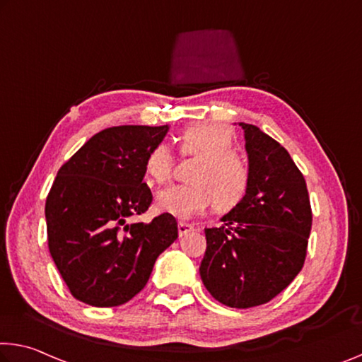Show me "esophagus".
<instances>
[{
	"mask_svg": "<svg viewBox=\"0 0 362 362\" xmlns=\"http://www.w3.org/2000/svg\"><path fill=\"white\" fill-rule=\"evenodd\" d=\"M194 230V227L192 226V223H187V222H179V235L180 237H185V235H188L190 232Z\"/></svg>",
	"mask_w": 362,
	"mask_h": 362,
	"instance_id": "esophagus-1",
	"label": "esophagus"
}]
</instances>
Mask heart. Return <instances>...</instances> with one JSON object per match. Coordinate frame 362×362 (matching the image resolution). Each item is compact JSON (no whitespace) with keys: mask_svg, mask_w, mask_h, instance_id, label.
Returning a JSON list of instances; mask_svg holds the SVG:
<instances>
[{"mask_svg":"<svg viewBox=\"0 0 362 362\" xmlns=\"http://www.w3.org/2000/svg\"><path fill=\"white\" fill-rule=\"evenodd\" d=\"M235 134L226 124L203 122L187 127L177 139L182 158L197 159L185 185L159 192L156 208L179 219L203 212L212 203L217 212H228L243 202L251 187L248 159L233 150ZM175 158L170 148L159 143L148 153L146 175L165 183L172 177Z\"/></svg>","mask_w":362,"mask_h":362,"instance_id":"1","label":"heart"}]
</instances>
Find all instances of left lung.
<instances>
[{
    "label": "left lung",
    "mask_w": 362,
    "mask_h": 362,
    "mask_svg": "<svg viewBox=\"0 0 362 362\" xmlns=\"http://www.w3.org/2000/svg\"><path fill=\"white\" fill-rule=\"evenodd\" d=\"M251 187L221 227L204 228L203 284L222 305L269 303L300 274L313 226L306 180L288 151L256 125L243 124Z\"/></svg>",
    "instance_id": "obj_1"
}]
</instances>
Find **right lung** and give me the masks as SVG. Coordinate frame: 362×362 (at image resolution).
<instances>
[{"instance_id": "obj_1", "label": "right lung", "mask_w": 362, "mask_h": 362, "mask_svg": "<svg viewBox=\"0 0 362 362\" xmlns=\"http://www.w3.org/2000/svg\"><path fill=\"white\" fill-rule=\"evenodd\" d=\"M168 129H105L57 170L45 204L48 248L76 300L96 308L127 303L179 237L175 217L165 212L150 223L130 222L151 206L145 160Z\"/></svg>"}]
</instances>
